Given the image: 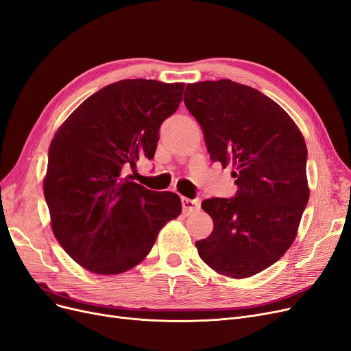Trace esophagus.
Here are the masks:
<instances>
[{
	"mask_svg": "<svg viewBox=\"0 0 351 351\" xmlns=\"http://www.w3.org/2000/svg\"><path fill=\"white\" fill-rule=\"evenodd\" d=\"M182 208H184L185 213L196 212L201 209V201L199 199H189V197H182Z\"/></svg>",
	"mask_w": 351,
	"mask_h": 351,
	"instance_id": "esophagus-1",
	"label": "esophagus"
}]
</instances>
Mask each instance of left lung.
I'll return each mask as SVG.
<instances>
[{
  "label": "left lung",
  "instance_id": "1",
  "mask_svg": "<svg viewBox=\"0 0 351 351\" xmlns=\"http://www.w3.org/2000/svg\"><path fill=\"white\" fill-rule=\"evenodd\" d=\"M184 101L202 128L210 160L231 165L238 186L235 197L202 202L213 231L195 242L197 254L221 276L252 277L295 239L310 197L306 142L280 104L245 84L192 83Z\"/></svg>",
  "mask_w": 351,
  "mask_h": 351
}]
</instances>
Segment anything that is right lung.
Listing matches in <instances>:
<instances>
[{"instance_id": "1", "label": "right lung", "mask_w": 351, "mask_h": 351, "mask_svg": "<svg viewBox=\"0 0 351 351\" xmlns=\"http://www.w3.org/2000/svg\"><path fill=\"white\" fill-rule=\"evenodd\" d=\"M185 83L132 79L96 91L58 128L49 149L44 196L51 230L73 260L116 276L145 260L180 197L129 180L141 156L154 159L162 121Z\"/></svg>"}]
</instances>
